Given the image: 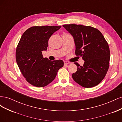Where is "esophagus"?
Returning <instances> with one entry per match:
<instances>
[{"label": "esophagus", "instance_id": "1", "mask_svg": "<svg viewBox=\"0 0 122 122\" xmlns=\"http://www.w3.org/2000/svg\"><path fill=\"white\" fill-rule=\"evenodd\" d=\"M70 64H71V62H69V61H64V65H70Z\"/></svg>", "mask_w": 122, "mask_h": 122}]
</instances>
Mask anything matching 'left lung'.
<instances>
[{"label":"left lung","instance_id":"left-lung-1","mask_svg":"<svg viewBox=\"0 0 122 122\" xmlns=\"http://www.w3.org/2000/svg\"><path fill=\"white\" fill-rule=\"evenodd\" d=\"M73 37L75 54L82 56L83 65L77 62V71L72 76L81 86L89 88L100 83L109 68L110 51L104 36L97 29L82 25H62Z\"/></svg>","mask_w":122,"mask_h":122}]
</instances>
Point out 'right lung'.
<instances>
[{
    "instance_id": "add662e5",
    "label": "right lung",
    "mask_w": 122,
    "mask_h": 122,
    "mask_svg": "<svg viewBox=\"0 0 122 122\" xmlns=\"http://www.w3.org/2000/svg\"><path fill=\"white\" fill-rule=\"evenodd\" d=\"M61 26H33L22 36L16 51V60L27 81L36 87L47 86L55 79L58 70L63 67L61 60L51 61L43 57L48 40Z\"/></svg>"
}]
</instances>
